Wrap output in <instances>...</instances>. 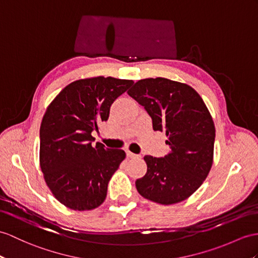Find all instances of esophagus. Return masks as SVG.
<instances>
[{
	"label": "esophagus",
	"mask_w": 258,
	"mask_h": 258,
	"mask_svg": "<svg viewBox=\"0 0 258 258\" xmlns=\"http://www.w3.org/2000/svg\"><path fill=\"white\" fill-rule=\"evenodd\" d=\"M125 153H127V156H128V158H130V159H138V158H140V155H138V154H135V153H133V152H130V151H125Z\"/></svg>",
	"instance_id": "34e87169"
}]
</instances>
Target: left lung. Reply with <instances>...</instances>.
Returning <instances> with one entry per match:
<instances>
[{
  "label": "left lung",
  "instance_id": "left-lung-1",
  "mask_svg": "<svg viewBox=\"0 0 258 258\" xmlns=\"http://www.w3.org/2000/svg\"><path fill=\"white\" fill-rule=\"evenodd\" d=\"M165 131L169 153L144 156L148 169L136 187L142 197L162 205L183 202L202 186L212 166L216 129L203 98L192 87L164 78L138 81L128 91Z\"/></svg>",
  "mask_w": 258,
  "mask_h": 258
}]
</instances>
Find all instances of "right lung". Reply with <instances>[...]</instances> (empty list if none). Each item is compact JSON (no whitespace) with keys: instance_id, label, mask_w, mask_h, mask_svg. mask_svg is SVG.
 I'll return each instance as SVG.
<instances>
[{"instance_id":"add662e5","label":"right lung","mask_w":258,"mask_h":258,"mask_svg":"<svg viewBox=\"0 0 258 258\" xmlns=\"http://www.w3.org/2000/svg\"><path fill=\"white\" fill-rule=\"evenodd\" d=\"M134 84L133 80L97 77L66 86L48 106L40 124V168L53 196L66 207L97 208L109 180L125 158L92 137L109 117L110 106Z\"/></svg>"}]
</instances>
